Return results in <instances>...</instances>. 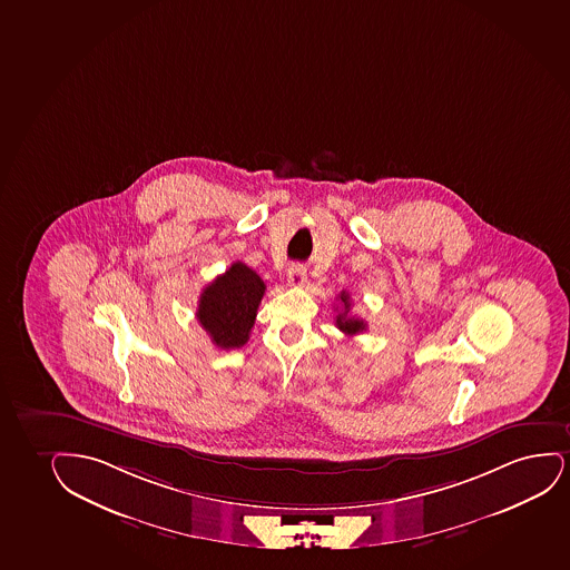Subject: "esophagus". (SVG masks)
<instances>
[{
  "instance_id": "34e87169",
  "label": "esophagus",
  "mask_w": 570,
  "mask_h": 570,
  "mask_svg": "<svg viewBox=\"0 0 570 570\" xmlns=\"http://www.w3.org/2000/svg\"><path fill=\"white\" fill-rule=\"evenodd\" d=\"M306 279H308V275L301 264H293L288 267L287 283L291 287H304Z\"/></svg>"
}]
</instances>
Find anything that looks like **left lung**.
<instances>
[{
	"instance_id": "obj_1",
	"label": "left lung",
	"mask_w": 570,
	"mask_h": 570,
	"mask_svg": "<svg viewBox=\"0 0 570 570\" xmlns=\"http://www.w3.org/2000/svg\"><path fill=\"white\" fill-rule=\"evenodd\" d=\"M341 304H343V311L335 316V325L340 327L341 332L348 335V337H353V335H358V333L364 332L366 330V324H364V320L356 316H348V312H351V296L346 291H343L340 295Z\"/></svg>"
}]
</instances>
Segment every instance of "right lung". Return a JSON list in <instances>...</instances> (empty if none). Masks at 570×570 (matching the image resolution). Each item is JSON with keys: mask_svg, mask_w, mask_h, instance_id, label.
Segmentation results:
<instances>
[{"mask_svg": "<svg viewBox=\"0 0 570 570\" xmlns=\"http://www.w3.org/2000/svg\"><path fill=\"white\" fill-rule=\"evenodd\" d=\"M264 293L266 285L262 277L243 262H235L204 288L196 320L214 345L224 351L238 348L250 337Z\"/></svg>", "mask_w": 570, "mask_h": 570, "instance_id": "right-lung-1", "label": "right lung"}]
</instances>
